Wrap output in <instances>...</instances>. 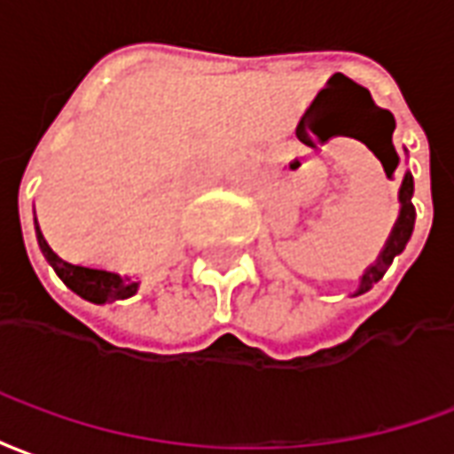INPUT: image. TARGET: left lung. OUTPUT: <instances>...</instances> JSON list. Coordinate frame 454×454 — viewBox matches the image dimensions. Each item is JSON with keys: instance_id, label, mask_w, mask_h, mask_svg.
Listing matches in <instances>:
<instances>
[{"instance_id": "8db88e82", "label": "left lung", "mask_w": 454, "mask_h": 454, "mask_svg": "<svg viewBox=\"0 0 454 454\" xmlns=\"http://www.w3.org/2000/svg\"><path fill=\"white\" fill-rule=\"evenodd\" d=\"M380 161H382V159H380ZM396 164H399V154H396L395 147H392V137H389V164L382 161L385 171L387 168H390V171L387 172V176L395 171ZM411 195H413V176H411V171H406V174H403L402 188H399V203H402L399 217H396L395 227H392V234H389V239H387L382 254H380L375 263H372V266H367L365 273L360 276V286L358 290H356V295H363V293H367L370 287L375 286L377 280H382V276L387 273V268L392 266L395 256H399V254L406 249V244H409V239H411L413 223H416V207H413L411 203Z\"/></svg>"}]
</instances>
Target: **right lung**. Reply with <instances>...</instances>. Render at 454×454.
<instances>
[{
    "instance_id": "right-lung-1",
    "label": "right lung",
    "mask_w": 454,
    "mask_h": 454,
    "mask_svg": "<svg viewBox=\"0 0 454 454\" xmlns=\"http://www.w3.org/2000/svg\"><path fill=\"white\" fill-rule=\"evenodd\" d=\"M35 234H38V244H41L43 256L48 259L55 273L59 276V280L72 290L77 293L79 297H84L89 302L94 304H106L115 302V300H125V297H132L137 293L140 283H135L132 278H122L118 273H111V270H104V268H89V266H77V263H69V261L59 259L58 254L51 249V244L43 237L41 227H35Z\"/></svg>"
}]
</instances>
